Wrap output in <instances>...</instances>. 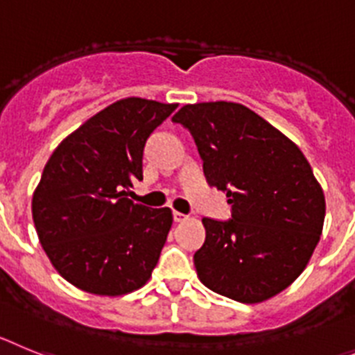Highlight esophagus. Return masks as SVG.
<instances>
[{
  "label": "esophagus",
  "mask_w": 355,
  "mask_h": 355,
  "mask_svg": "<svg viewBox=\"0 0 355 355\" xmlns=\"http://www.w3.org/2000/svg\"><path fill=\"white\" fill-rule=\"evenodd\" d=\"M173 220L177 221V223H180V221H186L187 220V216L182 214V212H178V211H173Z\"/></svg>",
  "instance_id": "obj_1"
}]
</instances>
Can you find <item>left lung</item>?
<instances>
[{
  "mask_svg": "<svg viewBox=\"0 0 355 355\" xmlns=\"http://www.w3.org/2000/svg\"><path fill=\"white\" fill-rule=\"evenodd\" d=\"M209 186L227 193L230 220L203 218L195 254L202 284L243 304L275 297L300 275L322 236L325 196L297 144L241 103L184 105Z\"/></svg>",
  "mask_w": 355,
  "mask_h": 355,
  "instance_id": "8db88e82",
  "label": "left lung"
}]
</instances>
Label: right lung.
<instances>
[{
	"label": "right lung",
	"instance_id": "right-lung-1",
	"mask_svg": "<svg viewBox=\"0 0 355 355\" xmlns=\"http://www.w3.org/2000/svg\"><path fill=\"white\" fill-rule=\"evenodd\" d=\"M177 109L125 98L92 116L58 144L32 198L37 236L55 270L76 288L118 297L152 277L171 209L126 198L143 180L148 137Z\"/></svg>",
	"mask_w": 355,
	"mask_h": 355
}]
</instances>
